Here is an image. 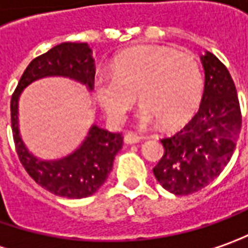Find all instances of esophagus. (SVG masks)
Masks as SVG:
<instances>
[{"instance_id": "34e87169", "label": "esophagus", "mask_w": 248, "mask_h": 248, "mask_svg": "<svg viewBox=\"0 0 248 248\" xmlns=\"http://www.w3.org/2000/svg\"><path fill=\"white\" fill-rule=\"evenodd\" d=\"M141 140H142V137L137 136L136 133H126L124 137V144H137V142H140Z\"/></svg>"}]
</instances>
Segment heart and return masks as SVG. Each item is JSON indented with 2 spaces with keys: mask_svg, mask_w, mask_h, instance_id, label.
Returning <instances> with one entry per match:
<instances>
[{
  "mask_svg": "<svg viewBox=\"0 0 248 248\" xmlns=\"http://www.w3.org/2000/svg\"><path fill=\"white\" fill-rule=\"evenodd\" d=\"M204 79L193 56L169 47L139 46L116 56L112 74L93 79V93L103 112L121 122L134 98L141 103V124L159 122L166 130L185 124L198 111Z\"/></svg>",
  "mask_w": 248,
  "mask_h": 248,
  "instance_id": "1",
  "label": "heart"
}]
</instances>
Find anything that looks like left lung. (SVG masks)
Returning <instances> with one entry per match:
<instances>
[{
    "label": "left lung",
    "mask_w": 248,
    "mask_h": 248,
    "mask_svg": "<svg viewBox=\"0 0 248 248\" xmlns=\"http://www.w3.org/2000/svg\"><path fill=\"white\" fill-rule=\"evenodd\" d=\"M204 92L192 121L174 136L163 139L165 155L154 167L158 183L174 195H189L209 185L233 155L242 127L235 83L216 56H201Z\"/></svg>",
    "instance_id": "8db88e82"
}]
</instances>
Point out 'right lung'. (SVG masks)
<instances>
[{"label":"right lung","instance_id":"obj_1","mask_svg":"<svg viewBox=\"0 0 248 248\" xmlns=\"http://www.w3.org/2000/svg\"><path fill=\"white\" fill-rule=\"evenodd\" d=\"M47 77H63L92 90L94 60L86 42H63L35 57L23 73L11 100L13 140L27 173L42 188L68 199L88 198L106 183L114 159L122 148V136L93 124L79 147L59 159H41L24 144L19 129V98L32 82Z\"/></svg>","mask_w":248,"mask_h":248}]
</instances>
